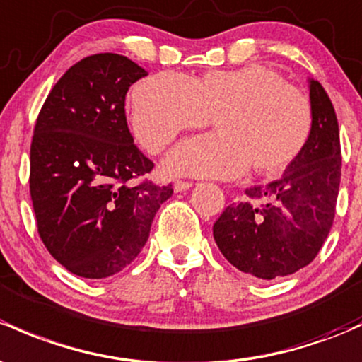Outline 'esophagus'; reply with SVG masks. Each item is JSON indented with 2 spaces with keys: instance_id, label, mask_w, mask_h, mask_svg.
Here are the masks:
<instances>
[{
  "instance_id": "1",
  "label": "esophagus",
  "mask_w": 362,
  "mask_h": 362,
  "mask_svg": "<svg viewBox=\"0 0 362 362\" xmlns=\"http://www.w3.org/2000/svg\"><path fill=\"white\" fill-rule=\"evenodd\" d=\"M192 187V182H185V180H177L173 184L175 192H182V191H187V189Z\"/></svg>"
}]
</instances>
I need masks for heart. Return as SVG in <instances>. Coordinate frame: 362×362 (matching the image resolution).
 Wrapping results in <instances>:
<instances>
[{
	"label": "heart",
	"instance_id": "obj_1",
	"mask_svg": "<svg viewBox=\"0 0 362 362\" xmlns=\"http://www.w3.org/2000/svg\"><path fill=\"white\" fill-rule=\"evenodd\" d=\"M130 104L136 139L151 152L213 116L216 132L184 140L166 156L171 175L232 178L248 166L257 175H276L295 161L312 132L305 93L262 64L191 79L159 72L133 88Z\"/></svg>",
	"mask_w": 362,
	"mask_h": 362
}]
</instances>
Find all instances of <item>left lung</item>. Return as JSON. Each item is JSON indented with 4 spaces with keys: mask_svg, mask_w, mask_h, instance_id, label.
Listing matches in <instances>:
<instances>
[{
    "mask_svg": "<svg viewBox=\"0 0 362 362\" xmlns=\"http://www.w3.org/2000/svg\"><path fill=\"white\" fill-rule=\"evenodd\" d=\"M312 132L283 177L245 191L213 226L223 257L241 272L276 279L309 265L333 226L341 177L338 121L321 83L310 79Z\"/></svg>",
    "mask_w": 362,
    "mask_h": 362,
    "instance_id": "8db88e82",
    "label": "left lung"
}]
</instances>
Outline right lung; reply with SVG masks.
I'll return each instance as SVG.
<instances>
[{
	"mask_svg": "<svg viewBox=\"0 0 362 362\" xmlns=\"http://www.w3.org/2000/svg\"><path fill=\"white\" fill-rule=\"evenodd\" d=\"M144 76L128 57H86L55 83L36 119L29 189L37 232L79 277L102 279L132 264L173 194L139 180L154 163L133 144L124 98Z\"/></svg>",
	"mask_w": 362,
	"mask_h": 362,
	"instance_id": "add662e5",
	"label": "right lung"
}]
</instances>
